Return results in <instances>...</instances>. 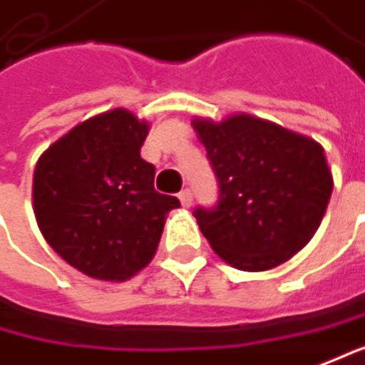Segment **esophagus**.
I'll list each match as a JSON object with an SVG mask.
<instances>
[{
  "label": "esophagus",
  "mask_w": 365,
  "mask_h": 365,
  "mask_svg": "<svg viewBox=\"0 0 365 365\" xmlns=\"http://www.w3.org/2000/svg\"><path fill=\"white\" fill-rule=\"evenodd\" d=\"M178 199H180V203H182L185 207H191V205H193V193H191L189 189H182V191L178 193Z\"/></svg>",
  "instance_id": "1"
}]
</instances>
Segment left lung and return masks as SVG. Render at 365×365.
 Returning <instances> with one entry per match:
<instances>
[{"label": "left lung", "instance_id": "1", "mask_svg": "<svg viewBox=\"0 0 365 365\" xmlns=\"http://www.w3.org/2000/svg\"><path fill=\"white\" fill-rule=\"evenodd\" d=\"M218 178L214 207H197L203 237L226 264L264 272L309 243L324 218L332 174L322 145L249 114L193 120Z\"/></svg>", "mask_w": 365, "mask_h": 365}]
</instances>
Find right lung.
Wrapping results in <instances>:
<instances>
[{
  "mask_svg": "<svg viewBox=\"0 0 365 365\" xmlns=\"http://www.w3.org/2000/svg\"><path fill=\"white\" fill-rule=\"evenodd\" d=\"M147 133L145 120L116 108L74 126L37 162L33 207L45 241L97 280L143 270L180 205L153 189L155 168L141 158Z\"/></svg>",
  "mask_w": 365,
  "mask_h": 365,
  "instance_id": "right-lung-1",
  "label": "right lung"
}]
</instances>
